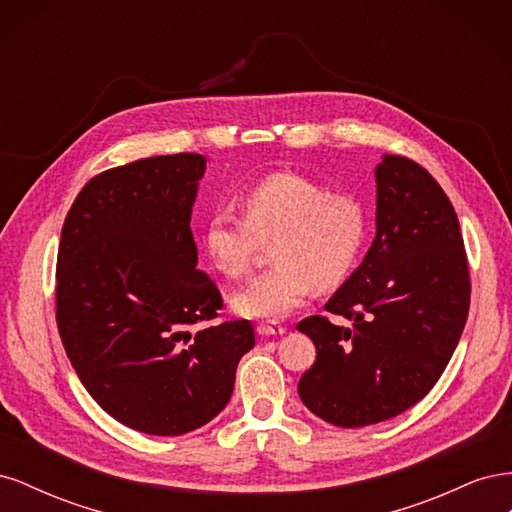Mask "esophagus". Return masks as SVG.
Here are the masks:
<instances>
[{
	"instance_id": "obj_1",
	"label": "esophagus",
	"mask_w": 512,
	"mask_h": 512,
	"mask_svg": "<svg viewBox=\"0 0 512 512\" xmlns=\"http://www.w3.org/2000/svg\"><path fill=\"white\" fill-rule=\"evenodd\" d=\"M256 331H258V335H267L269 337V335H284L286 327H284V324H280V322L271 320V322H258Z\"/></svg>"
}]
</instances>
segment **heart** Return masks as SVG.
Listing matches in <instances>:
<instances>
[{"label":"heart","mask_w":512,"mask_h":512,"mask_svg":"<svg viewBox=\"0 0 512 512\" xmlns=\"http://www.w3.org/2000/svg\"><path fill=\"white\" fill-rule=\"evenodd\" d=\"M241 218L213 211L198 241L215 271L241 277L252 267L262 241H271L273 265L232 294L243 316L280 318L316 286L342 284L365 241V209L348 192H327L299 173H271L239 192Z\"/></svg>","instance_id":"obj_1"}]
</instances>
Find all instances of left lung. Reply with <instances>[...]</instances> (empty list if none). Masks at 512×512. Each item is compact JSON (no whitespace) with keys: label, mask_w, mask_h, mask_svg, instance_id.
<instances>
[{"label":"left lung","mask_w":512,"mask_h":512,"mask_svg":"<svg viewBox=\"0 0 512 512\" xmlns=\"http://www.w3.org/2000/svg\"><path fill=\"white\" fill-rule=\"evenodd\" d=\"M376 239L327 316L303 318L316 361L303 404L337 427H365L421 401L457 348L470 309L468 256L451 200L427 170L384 156L376 168Z\"/></svg>","instance_id":"1"}]
</instances>
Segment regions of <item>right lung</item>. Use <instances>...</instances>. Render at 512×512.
<instances>
[{
    "label": "right lung",
    "instance_id": "1",
    "mask_svg": "<svg viewBox=\"0 0 512 512\" xmlns=\"http://www.w3.org/2000/svg\"><path fill=\"white\" fill-rule=\"evenodd\" d=\"M205 164L175 153L108 168L61 228L55 316L68 359L102 410L149 436L218 416L254 348L250 320L209 324L224 303L196 269L190 228Z\"/></svg>",
    "mask_w": 512,
    "mask_h": 512
}]
</instances>
